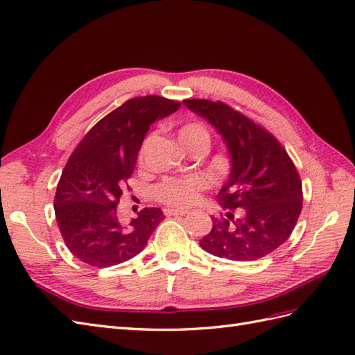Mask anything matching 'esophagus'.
Returning <instances> with one entry per match:
<instances>
[{"label": "esophagus", "instance_id": "esophagus-1", "mask_svg": "<svg viewBox=\"0 0 355 355\" xmlns=\"http://www.w3.org/2000/svg\"><path fill=\"white\" fill-rule=\"evenodd\" d=\"M165 214L169 216H184L187 214V210H178V208H165Z\"/></svg>", "mask_w": 355, "mask_h": 355}]
</instances>
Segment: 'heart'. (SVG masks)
<instances>
[{
  "mask_svg": "<svg viewBox=\"0 0 355 355\" xmlns=\"http://www.w3.org/2000/svg\"><path fill=\"white\" fill-rule=\"evenodd\" d=\"M177 138L187 151L195 147H202L207 150L208 142H210V135H208L205 127L199 123H187L181 125L177 130ZM207 186L208 181L202 175L169 178L156 187L154 195L159 201L171 207L183 208L193 204L199 190L205 189Z\"/></svg>",
  "mask_w": 355,
  "mask_h": 355,
  "instance_id": "b5f03b06",
  "label": "heart"
}]
</instances>
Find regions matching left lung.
<instances>
[{
	"mask_svg": "<svg viewBox=\"0 0 355 355\" xmlns=\"http://www.w3.org/2000/svg\"><path fill=\"white\" fill-rule=\"evenodd\" d=\"M183 103L214 127L231 159L228 181L217 193L228 213L214 217L199 246L232 261L270 255L289 239L302 213V181L293 160L275 136L228 105L204 98ZM235 207L243 208L237 220L232 214Z\"/></svg>",
	"mask_w": 355,
	"mask_h": 355,
	"instance_id": "left-lung-1",
	"label": "left lung"
}]
</instances>
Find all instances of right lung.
<instances>
[{"label": "right lung", "mask_w": 355, "mask_h": 355, "mask_svg": "<svg viewBox=\"0 0 355 355\" xmlns=\"http://www.w3.org/2000/svg\"><path fill=\"white\" fill-rule=\"evenodd\" d=\"M180 106L159 96L127 100L103 116L70 156L53 207L67 249L85 264L105 268L132 259L165 219L160 208H144L124 222L116 205L150 125Z\"/></svg>", "instance_id": "right-lung-1"}]
</instances>
